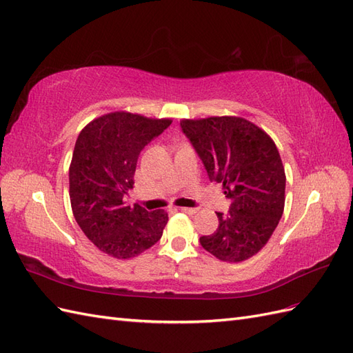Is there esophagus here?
Returning <instances> with one entry per match:
<instances>
[{"label": "esophagus", "mask_w": 353, "mask_h": 353, "mask_svg": "<svg viewBox=\"0 0 353 353\" xmlns=\"http://www.w3.org/2000/svg\"><path fill=\"white\" fill-rule=\"evenodd\" d=\"M181 211L187 212V214H194V212H197V208H185V206H183Z\"/></svg>", "instance_id": "1"}]
</instances>
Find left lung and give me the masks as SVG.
<instances>
[{"mask_svg":"<svg viewBox=\"0 0 353 353\" xmlns=\"http://www.w3.org/2000/svg\"><path fill=\"white\" fill-rule=\"evenodd\" d=\"M210 176L223 184L229 212H217L219 228L201 245L220 261L243 262L268 243L285 210L286 175L279 150L259 127L238 117L183 119Z\"/></svg>","mask_w":353,"mask_h":353,"instance_id":"8db88e82","label":"left lung"}]
</instances>
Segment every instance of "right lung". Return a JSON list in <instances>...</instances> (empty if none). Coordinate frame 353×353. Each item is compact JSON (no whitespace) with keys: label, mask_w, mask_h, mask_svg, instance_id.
Instances as JSON below:
<instances>
[{"label":"right lung","mask_w":353,"mask_h":353,"mask_svg":"<svg viewBox=\"0 0 353 353\" xmlns=\"http://www.w3.org/2000/svg\"><path fill=\"white\" fill-rule=\"evenodd\" d=\"M128 112L94 119L77 136L68 181L77 225L99 250L128 259L148 250L163 235L168 212L125 202L134 184L141 151L170 125Z\"/></svg>","instance_id":"1"}]
</instances>
